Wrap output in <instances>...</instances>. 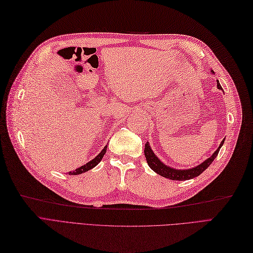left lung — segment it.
I'll return each mask as SVG.
<instances>
[{
  "label": "left lung",
  "mask_w": 253,
  "mask_h": 253,
  "mask_svg": "<svg viewBox=\"0 0 253 253\" xmlns=\"http://www.w3.org/2000/svg\"><path fill=\"white\" fill-rule=\"evenodd\" d=\"M212 73H213V71H212ZM217 87L219 89H222L219 81H217ZM223 142H224V139L222 140L221 143H220V145L216 150V152L213 153L210 158H207L204 161V163L199 165L196 168H192V169H187V170L173 169V168L168 167L165 164L161 163V161L156 157V155L153 153L150 144H148V142H146L145 147H144V155H145V158H146L148 166H150V168L153 171H155L157 174H159V175L164 176L166 178H170L172 180H186V179H190V178L199 176L201 173L204 172L207 169V168L211 166V164L217 157L219 150L221 148Z\"/></svg>",
  "instance_id": "left-lung-1"
}]
</instances>
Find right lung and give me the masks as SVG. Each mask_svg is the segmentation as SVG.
<instances>
[{"label": "right lung", "mask_w": 253, "mask_h": 253, "mask_svg": "<svg viewBox=\"0 0 253 253\" xmlns=\"http://www.w3.org/2000/svg\"><path fill=\"white\" fill-rule=\"evenodd\" d=\"M106 152H107V146H106L105 148H103V150H102L98 155H97V156H96L93 160H90L89 163L85 164L84 166H81L80 168H78V169H76L75 171L69 172L68 174H69V175H77V174H82V173L86 172V171H88V170H90V169H93L94 167H96L97 165H98V164L100 163V160L102 159L103 155L106 154Z\"/></svg>", "instance_id": "1"}]
</instances>
